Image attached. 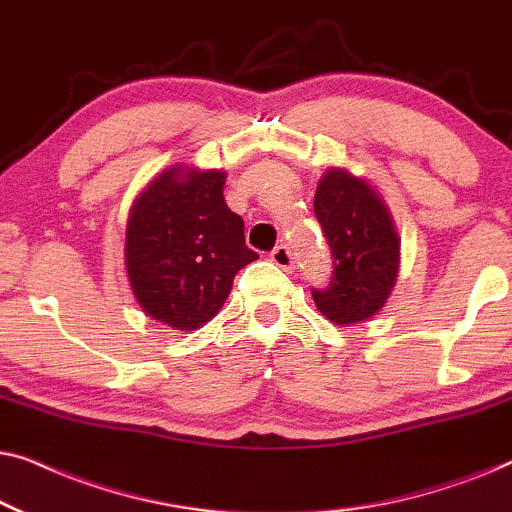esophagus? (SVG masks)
I'll return each instance as SVG.
<instances>
[{
  "instance_id": "1",
  "label": "esophagus",
  "mask_w": 512,
  "mask_h": 512,
  "mask_svg": "<svg viewBox=\"0 0 512 512\" xmlns=\"http://www.w3.org/2000/svg\"><path fill=\"white\" fill-rule=\"evenodd\" d=\"M270 261L277 265V268H282V270H291L293 268V254L289 251V247H275L272 249V254H270Z\"/></svg>"
}]
</instances>
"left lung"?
<instances>
[{
    "instance_id": "obj_1",
    "label": "left lung",
    "mask_w": 512,
    "mask_h": 512,
    "mask_svg": "<svg viewBox=\"0 0 512 512\" xmlns=\"http://www.w3.org/2000/svg\"><path fill=\"white\" fill-rule=\"evenodd\" d=\"M314 214L333 254V279L312 291L328 321L354 326L387 305L401 268V237L387 202L366 177L328 167L314 193Z\"/></svg>"
}]
</instances>
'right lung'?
Segmentation results:
<instances>
[{
  "mask_svg": "<svg viewBox=\"0 0 512 512\" xmlns=\"http://www.w3.org/2000/svg\"><path fill=\"white\" fill-rule=\"evenodd\" d=\"M223 184L226 170L177 163L130 207L123 251L132 293L146 317L172 331H198L214 319L237 272L258 258Z\"/></svg>",
  "mask_w": 512,
  "mask_h": 512,
  "instance_id": "1",
  "label": "right lung"
}]
</instances>
